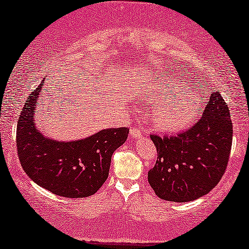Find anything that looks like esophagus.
Here are the masks:
<instances>
[{
    "instance_id": "esophagus-1",
    "label": "esophagus",
    "mask_w": 249,
    "mask_h": 249,
    "mask_svg": "<svg viewBox=\"0 0 249 249\" xmlns=\"http://www.w3.org/2000/svg\"><path fill=\"white\" fill-rule=\"evenodd\" d=\"M130 134H131V137L136 138V139H140V138H142V131L138 130V128H131Z\"/></svg>"
}]
</instances>
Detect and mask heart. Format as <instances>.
I'll return each instance as SVG.
<instances>
[{
	"instance_id": "obj_1",
	"label": "heart",
	"mask_w": 249,
	"mask_h": 249,
	"mask_svg": "<svg viewBox=\"0 0 249 249\" xmlns=\"http://www.w3.org/2000/svg\"><path fill=\"white\" fill-rule=\"evenodd\" d=\"M181 80L167 77L157 83L155 90L159 92V100L168 97L155 107L153 124L162 132H175L189 127L198 116L199 107L197 102L182 97Z\"/></svg>"
}]
</instances>
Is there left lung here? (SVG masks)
Returning a JSON list of instances; mask_svg holds the SVG:
<instances>
[{
	"label": "left lung",
	"mask_w": 249,
	"mask_h": 249,
	"mask_svg": "<svg viewBox=\"0 0 249 249\" xmlns=\"http://www.w3.org/2000/svg\"><path fill=\"white\" fill-rule=\"evenodd\" d=\"M232 137L229 107L213 90L190 130L172 137L152 134L158 159L148 182L159 198L185 203L210 193L226 170Z\"/></svg>",
	"instance_id": "obj_1"
}]
</instances>
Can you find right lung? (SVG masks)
Instances as JSON below:
<instances>
[{"label":"right lung","instance_id":"1","mask_svg":"<svg viewBox=\"0 0 249 249\" xmlns=\"http://www.w3.org/2000/svg\"><path fill=\"white\" fill-rule=\"evenodd\" d=\"M40 86L29 96L17 123L16 145L24 172L54 195L82 198L94 195L109 176L113 152L127 139L128 128H104L90 137L60 142L37 127Z\"/></svg>","mask_w":249,"mask_h":249}]
</instances>
